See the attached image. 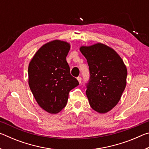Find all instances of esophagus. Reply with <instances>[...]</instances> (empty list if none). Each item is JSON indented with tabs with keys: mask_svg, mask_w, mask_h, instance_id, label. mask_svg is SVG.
Here are the masks:
<instances>
[{
	"mask_svg": "<svg viewBox=\"0 0 149 149\" xmlns=\"http://www.w3.org/2000/svg\"><path fill=\"white\" fill-rule=\"evenodd\" d=\"M77 79L78 82H79V84H81V77H77Z\"/></svg>",
	"mask_w": 149,
	"mask_h": 149,
	"instance_id": "esophagus-1",
	"label": "esophagus"
}]
</instances>
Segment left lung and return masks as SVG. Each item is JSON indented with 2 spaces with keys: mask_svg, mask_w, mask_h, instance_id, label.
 <instances>
[{
  "mask_svg": "<svg viewBox=\"0 0 149 149\" xmlns=\"http://www.w3.org/2000/svg\"><path fill=\"white\" fill-rule=\"evenodd\" d=\"M79 50L89 67L86 90L89 104L96 112L104 114L120 100L126 86L127 68L119 54L106 45L99 42Z\"/></svg>",
  "mask_w": 149,
  "mask_h": 149,
  "instance_id": "1",
  "label": "left lung"
}]
</instances>
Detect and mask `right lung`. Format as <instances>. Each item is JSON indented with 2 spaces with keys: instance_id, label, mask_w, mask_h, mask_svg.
<instances>
[{
  "instance_id": "add662e5",
  "label": "right lung",
  "mask_w": 149,
  "mask_h": 149,
  "mask_svg": "<svg viewBox=\"0 0 149 149\" xmlns=\"http://www.w3.org/2000/svg\"><path fill=\"white\" fill-rule=\"evenodd\" d=\"M70 49L68 42L54 40L42 45L29 62L30 89L38 104L50 114L65 107L69 92L79 85L66 61Z\"/></svg>"
}]
</instances>
